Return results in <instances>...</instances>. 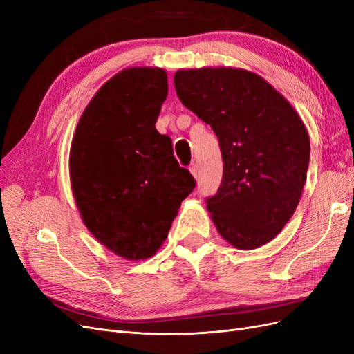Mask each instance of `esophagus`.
<instances>
[{
  "label": "esophagus",
  "instance_id": "esophagus-1",
  "mask_svg": "<svg viewBox=\"0 0 354 354\" xmlns=\"http://www.w3.org/2000/svg\"><path fill=\"white\" fill-rule=\"evenodd\" d=\"M190 174L194 176V178H195V180H198V178H199V169H198V165H196V164H194V165L190 167Z\"/></svg>",
  "mask_w": 354,
  "mask_h": 354
}]
</instances>
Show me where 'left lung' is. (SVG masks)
I'll list each match as a JSON object with an SVG mask.
<instances>
[{"mask_svg":"<svg viewBox=\"0 0 354 354\" xmlns=\"http://www.w3.org/2000/svg\"><path fill=\"white\" fill-rule=\"evenodd\" d=\"M174 87L218 137L223 181L207 209L220 236L243 251L269 243L303 195L310 159L303 120L273 85L246 69H178Z\"/></svg>","mask_w":354,"mask_h":354,"instance_id":"1","label":"left lung"}]
</instances>
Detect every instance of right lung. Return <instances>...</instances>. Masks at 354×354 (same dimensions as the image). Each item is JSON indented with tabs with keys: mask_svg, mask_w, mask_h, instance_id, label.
Segmentation results:
<instances>
[{
	"mask_svg": "<svg viewBox=\"0 0 354 354\" xmlns=\"http://www.w3.org/2000/svg\"><path fill=\"white\" fill-rule=\"evenodd\" d=\"M167 94L165 69H122L93 95L72 137L69 177L82 223L130 261L156 254L195 187L155 128Z\"/></svg>",
	"mask_w": 354,
	"mask_h": 354,
	"instance_id": "1",
	"label": "right lung"
}]
</instances>
